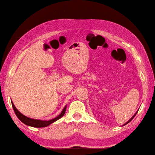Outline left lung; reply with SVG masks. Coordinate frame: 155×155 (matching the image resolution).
I'll list each match as a JSON object with an SVG mask.
<instances>
[{
    "mask_svg": "<svg viewBox=\"0 0 155 155\" xmlns=\"http://www.w3.org/2000/svg\"><path fill=\"white\" fill-rule=\"evenodd\" d=\"M138 111H139V110H137V112H136V113H135V114H134V115H133V117H131V118H130V119H129V120H128V121H127V123H124V124H123V126H124V125H126V124H128V123H130V121H131V120H133V118H134V117H135V115H136V114H137V113H138Z\"/></svg>",
    "mask_w": 155,
    "mask_h": 155,
    "instance_id": "left-lung-1",
    "label": "left lung"
}]
</instances>
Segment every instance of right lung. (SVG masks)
I'll return each mask as SVG.
<instances>
[{
    "label": "right lung",
    "mask_w": 155,
    "mask_h": 155,
    "mask_svg": "<svg viewBox=\"0 0 155 155\" xmlns=\"http://www.w3.org/2000/svg\"><path fill=\"white\" fill-rule=\"evenodd\" d=\"M11 103H12L13 109H14L15 113L18 119L21 120L22 123L25 124L26 125H28V126H31L35 128H42V127H46L49 126L51 124L53 123L54 122L60 119L62 117H63V115L65 113L66 109H67V105H66L63 109H62L61 113L59 114L57 117H55L49 120H39V119H34V118H31L25 116L24 114H22V113H20V112L17 110V108L15 107V104H13L12 101H11Z\"/></svg>",
    "instance_id": "obj_1"
}]
</instances>
